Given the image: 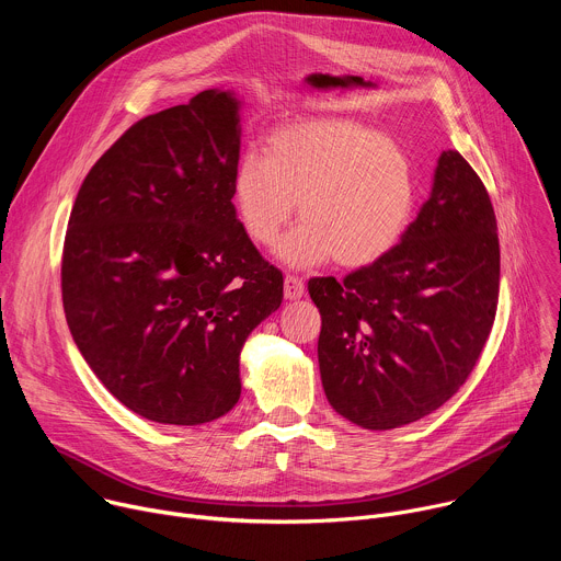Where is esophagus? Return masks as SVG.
Wrapping results in <instances>:
<instances>
[{"label":"esophagus","instance_id":"1","mask_svg":"<svg viewBox=\"0 0 561 561\" xmlns=\"http://www.w3.org/2000/svg\"><path fill=\"white\" fill-rule=\"evenodd\" d=\"M284 295L290 301L299 299L304 295V282L299 277H295V275H286L284 277Z\"/></svg>","mask_w":561,"mask_h":561}]
</instances>
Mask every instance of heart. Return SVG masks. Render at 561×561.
I'll list each match as a JSON object with an SVG mask.
<instances>
[{
    "mask_svg": "<svg viewBox=\"0 0 561 561\" xmlns=\"http://www.w3.org/2000/svg\"><path fill=\"white\" fill-rule=\"evenodd\" d=\"M297 202L301 224L279 249L310 268L335 257L364 268L407 234L417 208L411 157L381 133L340 117H299L271 130L264 157L247 152L232 175V206L253 244L273 249Z\"/></svg>",
    "mask_w": 561,
    "mask_h": 561,
    "instance_id": "b5f03b06",
    "label": "heart"
}]
</instances>
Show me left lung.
I'll return each mask as SVG.
<instances>
[{
  "label": "left lung",
  "mask_w": 561,
  "mask_h": 561,
  "mask_svg": "<svg viewBox=\"0 0 561 561\" xmlns=\"http://www.w3.org/2000/svg\"><path fill=\"white\" fill-rule=\"evenodd\" d=\"M319 373L329 404L368 431L417 422L459 390L491 335L500 297L497 219L457 150L386 257L337 282L314 277Z\"/></svg>",
  "instance_id": "1"
}]
</instances>
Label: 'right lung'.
<instances>
[{
	"instance_id": "1",
	"label": "right lung",
	"mask_w": 561,
	"mask_h": 561,
	"mask_svg": "<svg viewBox=\"0 0 561 561\" xmlns=\"http://www.w3.org/2000/svg\"><path fill=\"white\" fill-rule=\"evenodd\" d=\"M239 102L202 91L133 124L79 188L61 257L70 335L113 397L175 426L226 415L284 277L232 206Z\"/></svg>"
}]
</instances>
